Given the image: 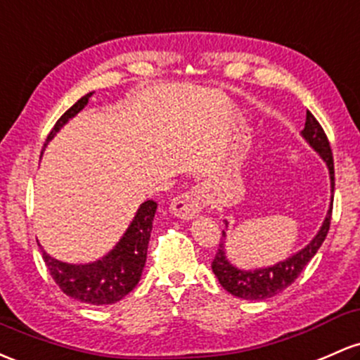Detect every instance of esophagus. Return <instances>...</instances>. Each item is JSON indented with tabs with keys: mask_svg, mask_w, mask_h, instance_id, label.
Returning a JSON list of instances; mask_svg holds the SVG:
<instances>
[{
	"mask_svg": "<svg viewBox=\"0 0 360 360\" xmlns=\"http://www.w3.org/2000/svg\"><path fill=\"white\" fill-rule=\"evenodd\" d=\"M205 207V195L200 189H191V191L181 193L171 201L169 210L174 217L181 220H191L200 215L201 208Z\"/></svg>",
	"mask_w": 360,
	"mask_h": 360,
	"instance_id": "obj_1",
	"label": "esophagus"
}]
</instances>
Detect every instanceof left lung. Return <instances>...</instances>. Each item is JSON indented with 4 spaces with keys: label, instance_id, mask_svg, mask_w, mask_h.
I'll return each mask as SVG.
<instances>
[{
    "label": "left lung",
    "instance_id": "left-lung-1",
    "mask_svg": "<svg viewBox=\"0 0 360 360\" xmlns=\"http://www.w3.org/2000/svg\"><path fill=\"white\" fill-rule=\"evenodd\" d=\"M301 136L306 140V143L314 150L319 155V159L325 162L330 174V186H331V201L328 207L326 217L323 220L321 227L316 232V236L302 250H299L294 255L287 256L282 262H276L275 264H268V266H256L251 270L246 268L236 266L234 263L229 259L227 250H225V243H227V227L229 222H225V231H222V243L219 244V251H217L215 259L212 263V270L219 278V283L224 287L229 294L236 295V297L246 299V301H264L268 297H274L278 292L285 290L287 287L301 275V271L306 268V264L314 258V255L321 248L323 240L326 239L328 231H330V220H331V205H333V191H335V169H333V155H331L330 143L328 138L316 121L313 114L307 110L306 114V124L301 131Z\"/></svg>",
    "mask_w": 360,
    "mask_h": 360
}]
</instances>
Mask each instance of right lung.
Instances as JSON below:
<instances>
[{
	"label": "right lung",
	"mask_w": 360,
	"mask_h": 360,
	"mask_svg": "<svg viewBox=\"0 0 360 360\" xmlns=\"http://www.w3.org/2000/svg\"><path fill=\"white\" fill-rule=\"evenodd\" d=\"M92 96L94 92L85 94L59 117L53 131L47 136L44 147H47V143L61 131L66 122L73 120L89 104V98ZM155 212V201H143L138 207L135 217L129 222L124 234L121 236V239L116 243V246L105 252L104 256L96 259V262H61V259L47 255L44 248L39 244L47 270L53 275L59 289L65 292L68 297L77 299L78 302L92 304V306L114 304L121 301L124 295H128L138 285L141 274H143Z\"/></svg>",
	"instance_id": "add662e5"
}]
</instances>
